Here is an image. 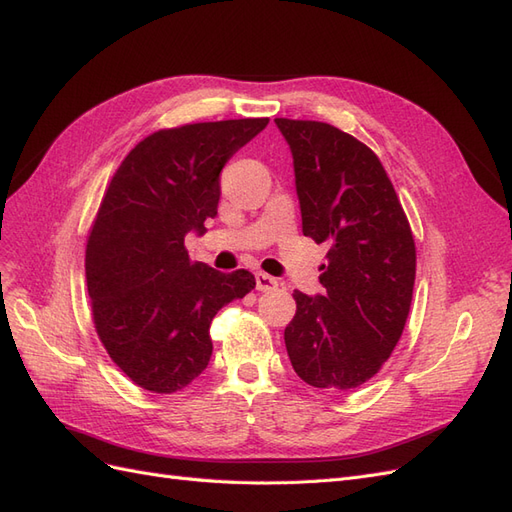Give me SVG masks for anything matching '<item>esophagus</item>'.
Segmentation results:
<instances>
[{
    "mask_svg": "<svg viewBox=\"0 0 512 512\" xmlns=\"http://www.w3.org/2000/svg\"><path fill=\"white\" fill-rule=\"evenodd\" d=\"M275 288H277V280H275V277H271V275H267V273H262V271L256 273V290L269 292V290H275Z\"/></svg>",
    "mask_w": 512,
    "mask_h": 512,
    "instance_id": "obj_1",
    "label": "esophagus"
}]
</instances>
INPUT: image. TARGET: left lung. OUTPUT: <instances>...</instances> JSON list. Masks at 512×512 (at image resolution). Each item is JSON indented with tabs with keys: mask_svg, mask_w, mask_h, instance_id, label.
Segmentation results:
<instances>
[{
	"mask_svg": "<svg viewBox=\"0 0 512 512\" xmlns=\"http://www.w3.org/2000/svg\"><path fill=\"white\" fill-rule=\"evenodd\" d=\"M292 153L303 235L331 250L322 294L294 290L284 331L297 376L316 389H356L389 359L412 303L416 250L376 153L322 121L275 119Z\"/></svg>",
	"mask_w": 512,
	"mask_h": 512,
	"instance_id": "8db88e82",
	"label": "left lung"
}]
</instances>
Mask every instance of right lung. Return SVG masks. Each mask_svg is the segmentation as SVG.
<instances>
[{
    "mask_svg": "<svg viewBox=\"0 0 512 512\" xmlns=\"http://www.w3.org/2000/svg\"><path fill=\"white\" fill-rule=\"evenodd\" d=\"M269 119L160 130L117 168L85 252L96 331L115 365L151 393H175L209 365V327L256 286L245 269L190 262L185 237L218 215L220 173Z\"/></svg>",
    "mask_w": 512,
    "mask_h": 512,
    "instance_id": "add662e5",
    "label": "right lung"
}]
</instances>
